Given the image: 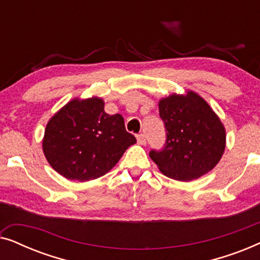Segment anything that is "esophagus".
<instances>
[{
	"label": "esophagus",
	"instance_id": "obj_1",
	"mask_svg": "<svg viewBox=\"0 0 260 260\" xmlns=\"http://www.w3.org/2000/svg\"><path fill=\"white\" fill-rule=\"evenodd\" d=\"M137 143L141 145L147 144V138H145V135H143V134L137 135Z\"/></svg>",
	"mask_w": 260,
	"mask_h": 260
}]
</instances>
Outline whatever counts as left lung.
I'll return each mask as SVG.
<instances>
[{
	"instance_id": "1",
	"label": "left lung",
	"mask_w": 260,
	"mask_h": 260,
	"mask_svg": "<svg viewBox=\"0 0 260 260\" xmlns=\"http://www.w3.org/2000/svg\"><path fill=\"white\" fill-rule=\"evenodd\" d=\"M167 131L162 150H151L162 174L177 181H191L211 172L226 147L225 126L208 103L193 91L170 94L158 102Z\"/></svg>"
}]
</instances>
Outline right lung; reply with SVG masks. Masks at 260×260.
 Segmentation results:
<instances>
[{
    "instance_id": "1",
    "label": "right lung",
    "mask_w": 260,
    "mask_h": 260,
    "mask_svg": "<svg viewBox=\"0 0 260 260\" xmlns=\"http://www.w3.org/2000/svg\"><path fill=\"white\" fill-rule=\"evenodd\" d=\"M135 143L123 117L108 115L102 98H74L49 119L42 149L56 173L84 182L105 175Z\"/></svg>"
}]
</instances>
